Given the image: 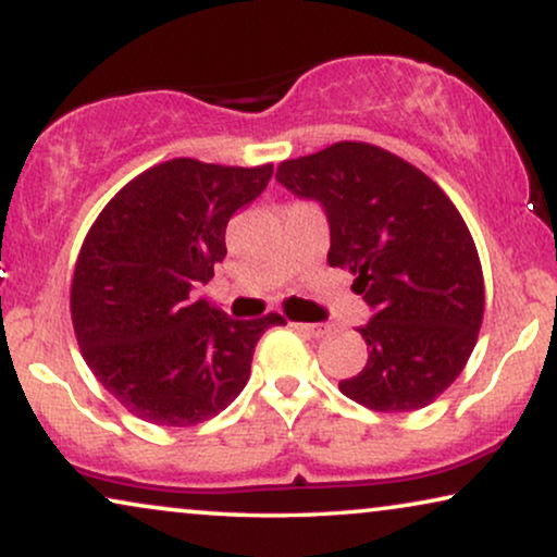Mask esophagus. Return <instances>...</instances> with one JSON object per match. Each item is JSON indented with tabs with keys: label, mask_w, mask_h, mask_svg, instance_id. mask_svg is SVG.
Segmentation results:
<instances>
[{
	"label": "esophagus",
	"mask_w": 557,
	"mask_h": 557,
	"mask_svg": "<svg viewBox=\"0 0 557 557\" xmlns=\"http://www.w3.org/2000/svg\"><path fill=\"white\" fill-rule=\"evenodd\" d=\"M292 326H294V330L304 332V334H309V337H324V334L330 332V326H322V324H309V322H294Z\"/></svg>",
	"instance_id": "obj_1"
}]
</instances>
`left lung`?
<instances>
[{"label": "left lung", "instance_id": "obj_1", "mask_svg": "<svg viewBox=\"0 0 557 557\" xmlns=\"http://www.w3.org/2000/svg\"><path fill=\"white\" fill-rule=\"evenodd\" d=\"M276 180L322 205L326 261L355 273L372 309L357 326L368 364L339 391L383 413L425 408L461 375L484 317L482 263L459 210L413 164L362 141L281 162Z\"/></svg>", "mask_w": 557, "mask_h": 557}]
</instances>
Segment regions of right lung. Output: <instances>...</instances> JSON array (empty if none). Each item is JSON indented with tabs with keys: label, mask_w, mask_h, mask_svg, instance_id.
<instances>
[{
	"label": "right lung",
	"mask_w": 557,
	"mask_h": 557,
	"mask_svg": "<svg viewBox=\"0 0 557 557\" xmlns=\"http://www.w3.org/2000/svg\"><path fill=\"white\" fill-rule=\"evenodd\" d=\"M271 174L273 164L172 159L128 182L88 231L73 273V330L83 360L128 413L182 429L246 387L256 342L284 319H231L195 301V288L227 253V220Z\"/></svg>",
	"instance_id": "1"
}]
</instances>
